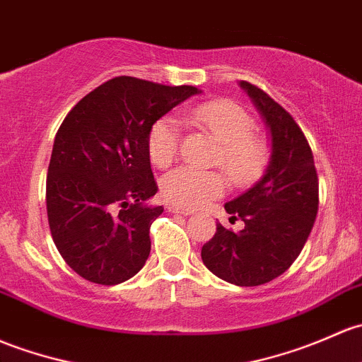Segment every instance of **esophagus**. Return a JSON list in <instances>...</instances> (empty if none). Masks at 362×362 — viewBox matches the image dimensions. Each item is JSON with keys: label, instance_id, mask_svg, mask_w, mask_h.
I'll list each match as a JSON object with an SVG mask.
<instances>
[{"label": "esophagus", "instance_id": "esophagus-1", "mask_svg": "<svg viewBox=\"0 0 362 362\" xmlns=\"http://www.w3.org/2000/svg\"><path fill=\"white\" fill-rule=\"evenodd\" d=\"M166 208H168V211H170V213H177V215H184V216L192 215V211H191V210H184V208L175 206V204H170V206H166Z\"/></svg>", "mask_w": 362, "mask_h": 362}]
</instances>
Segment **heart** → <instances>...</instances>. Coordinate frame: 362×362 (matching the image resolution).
<instances>
[{
  "mask_svg": "<svg viewBox=\"0 0 362 362\" xmlns=\"http://www.w3.org/2000/svg\"><path fill=\"white\" fill-rule=\"evenodd\" d=\"M191 123L204 128L222 144L218 163L235 184L255 180L267 165V144L253 135L255 123L243 107L230 100H210L197 104L185 112ZM180 149V128L173 116H163L152 123L147 135L151 161L166 168L177 159ZM226 178L218 171L178 166L161 180V194L166 201L185 210H196L208 201L222 196Z\"/></svg>",
  "mask_w": 362,
  "mask_h": 362,
  "instance_id": "1",
  "label": "heart"
}]
</instances>
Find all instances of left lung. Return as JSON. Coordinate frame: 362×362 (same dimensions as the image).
Returning a JSON list of instances; mask_svg holds the SVG:
<instances>
[{"mask_svg":"<svg viewBox=\"0 0 362 362\" xmlns=\"http://www.w3.org/2000/svg\"><path fill=\"white\" fill-rule=\"evenodd\" d=\"M239 86L260 112L271 139V156L260 180L226 203L234 232L216 223L201 258L216 277L235 286H258L276 279L296 260L309 238L319 204L314 156L298 124L264 90Z\"/></svg>","mask_w":362,"mask_h":362,"instance_id":"left-lung-1","label":"left lung"}]
</instances>
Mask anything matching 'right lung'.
Instances as JSON below:
<instances>
[{
	"instance_id": "add662e5",
	"label": "right lung",
	"mask_w": 362,
	"mask_h": 362,
	"mask_svg": "<svg viewBox=\"0 0 362 362\" xmlns=\"http://www.w3.org/2000/svg\"><path fill=\"white\" fill-rule=\"evenodd\" d=\"M196 86H166L119 76L90 91L67 114L47 177L52 238L66 264L90 283L119 284L151 253V223L163 213L147 135L156 119Z\"/></svg>"
}]
</instances>
